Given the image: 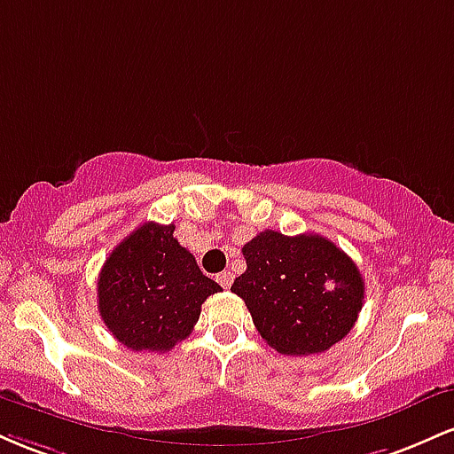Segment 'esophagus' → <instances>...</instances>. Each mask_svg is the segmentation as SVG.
<instances>
[{"label": "esophagus", "mask_w": 454, "mask_h": 454, "mask_svg": "<svg viewBox=\"0 0 454 454\" xmlns=\"http://www.w3.org/2000/svg\"><path fill=\"white\" fill-rule=\"evenodd\" d=\"M232 273H231V270H223V273H220V275H217V284H220L222 286V288H231V286H232Z\"/></svg>", "instance_id": "1"}]
</instances>
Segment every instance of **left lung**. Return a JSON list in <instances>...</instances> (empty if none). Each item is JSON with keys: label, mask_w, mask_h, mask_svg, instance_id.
Segmentation results:
<instances>
[{"label": "left lung", "mask_w": 454, "mask_h": 454, "mask_svg": "<svg viewBox=\"0 0 454 454\" xmlns=\"http://www.w3.org/2000/svg\"><path fill=\"white\" fill-rule=\"evenodd\" d=\"M243 256L247 269L231 290L270 348L290 356L317 354L350 333L364 281L335 243L320 234L264 231L243 245Z\"/></svg>", "instance_id": "obj_1"}]
</instances>
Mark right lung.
I'll use <instances>...</instances> for the list:
<instances>
[{
	"label": "right lung",
	"mask_w": 454,
	"mask_h": 454,
	"mask_svg": "<svg viewBox=\"0 0 454 454\" xmlns=\"http://www.w3.org/2000/svg\"><path fill=\"white\" fill-rule=\"evenodd\" d=\"M173 232V223H143L113 249L100 270L98 309L114 340L129 350L175 348L192 333L207 296L222 290L202 275Z\"/></svg>",
	"instance_id": "add662e5"
}]
</instances>
